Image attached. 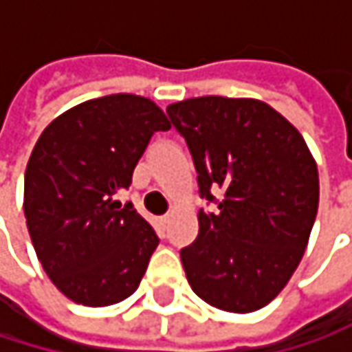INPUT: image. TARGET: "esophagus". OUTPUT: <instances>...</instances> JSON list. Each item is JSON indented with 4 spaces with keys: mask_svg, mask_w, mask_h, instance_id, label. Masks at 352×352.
<instances>
[{
    "mask_svg": "<svg viewBox=\"0 0 352 352\" xmlns=\"http://www.w3.org/2000/svg\"><path fill=\"white\" fill-rule=\"evenodd\" d=\"M169 218H171V216H169V214H167V216H161V218H159V220H161V224H163V226H165V224H167V222H169Z\"/></svg>",
    "mask_w": 352,
    "mask_h": 352,
    "instance_id": "esophagus-1",
    "label": "esophagus"
}]
</instances>
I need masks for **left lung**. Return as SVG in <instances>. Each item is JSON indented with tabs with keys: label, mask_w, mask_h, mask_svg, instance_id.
<instances>
[{
	"label": "left lung",
	"mask_w": 352,
	"mask_h": 352,
	"mask_svg": "<svg viewBox=\"0 0 352 352\" xmlns=\"http://www.w3.org/2000/svg\"><path fill=\"white\" fill-rule=\"evenodd\" d=\"M191 153L199 234L181 248L191 289L210 306L246 314L287 285L318 212V169L302 134L258 100L191 98L167 107Z\"/></svg>",
	"instance_id": "left-lung-1"
}]
</instances>
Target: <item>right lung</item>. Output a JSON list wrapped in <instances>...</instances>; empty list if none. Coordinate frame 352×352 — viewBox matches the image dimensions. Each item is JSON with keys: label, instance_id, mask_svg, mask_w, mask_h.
<instances>
[{"label": "right lung", "instance_id": "obj_1", "mask_svg": "<svg viewBox=\"0 0 352 352\" xmlns=\"http://www.w3.org/2000/svg\"><path fill=\"white\" fill-rule=\"evenodd\" d=\"M151 100L113 94L71 107L40 134L24 175V214L38 261L73 302L102 308L132 296L159 245L120 204L151 136L169 130Z\"/></svg>", "mask_w": 352, "mask_h": 352}]
</instances>
